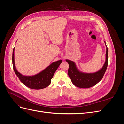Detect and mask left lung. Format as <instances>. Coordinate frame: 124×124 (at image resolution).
Returning <instances> with one entry per match:
<instances>
[{
  "label": "left lung",
  "instance_id": "8db88e82",
  "mask_svg": "<svg viewBox=\"0 0 124 124\" xmlns=\"http://www.w3.org/2000/svg\"><path fill=\"white\" fill-rule=\"evenodd\" d=\"M66 61L69 66L68 73L72 83L77 87L80 88H87L91 87L96 85L101 80L107 70L108 64V47L107 46L106 62L102 69L95 73H84L78 71L76 64L72 61L68 59H66Z\"/></svg>",
  "mask_w": 124,
  "mask_h": 124
}]
</instances>
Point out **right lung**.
Listing matches in <instances>:
<instances>
[{
    "instance_id": "add662e5",
    "label": "right lung",
    "mask_w": 124,
    "mask_h": 124,
    "mask_svg": "<svg viewBox=\"0 0 124 124\" xmlns=\"http://www.w3.org/2000/svg\"><path fill=\"white\" fill-rule=\"evenodd\" d=\"M15 48V47H14ZM14 48L12 54V64L15 73L22 83L28 88L35 89H40L46 88L51 82L54 73L62 62V60L54 62L42 72L33 76H24L16 69L14 64Z\"/></svg>"
}]
</instances>
